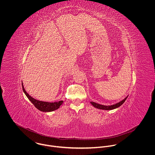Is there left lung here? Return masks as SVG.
<instances>
[{"label": "left lung", "instance_id": "obj_1", "mask_svg": "<svg viewBox=\"0 0 155 155\" xmlns=\"http://www.w3.org/2000/svg\"><path fill=\"white\" fill-rule=\"evenodd\" d=\"M128 98V96L126 97L124 100H122V101H119V103H117L114 104L113 105H110V106H105V105H102L93 101H91V104L95 108L98 109H101V110H113V109H115L119 107H120L122 104H123V103L125 101V100H127V98Z\"/></svg>", "mask_w": 155, "mask_h": 155}]
</instances>
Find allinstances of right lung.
<instances>
[{
  "mask_svg": "<svg viewBox=\"0 0 155 155\" xmlns=\"http://www.w3.org/2000/svg\"><path fill=\"white\" fill-rule=\"evenodd\" d=\"M22 90L27 96V97L28 98V100L32 103V104L39 110L42 111L44 112H49V111H52L55 110L60 108L61 105L63 104V101L61 100L59 101H55V102H48V101H40L36 99H35L32 97H31L25 90L24 88V85L22 84Z\"/></svg>",
  "mask_w": 155,
  "mask_h": 155,
  "instance_id": "add662e5",
  "label": "right lung"
}]
</instances>
